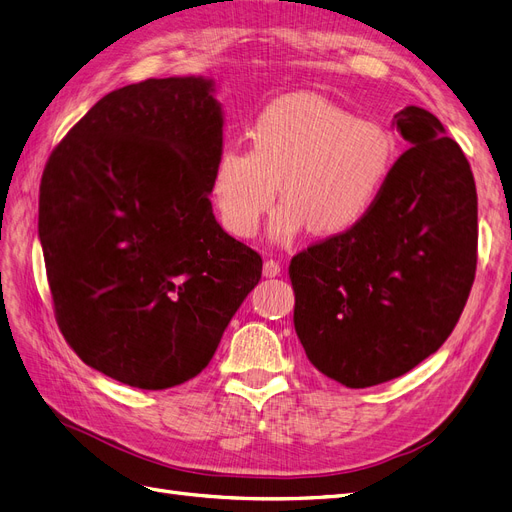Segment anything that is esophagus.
<instances>
[{"instance_id": "obj_1", "label": "esophagus", "mask_w": 512, "mask_h": 512, "mask_svg": "<svg viewBox=\"0 0 512 512\" xmlns=\"http://www.w3.org/2000/svg\"><path fill=\"white\" fill-rule=\"evenodd\" d=\"M262 273H265L267 277H277V275L282 273L280 262H277V260H267L265 267H262Z\"/></svg>"}]
</instances>
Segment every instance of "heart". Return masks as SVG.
Returning a JSON list of instances; mask_svg holds the SVG:
<instances>
[{"instance_id":"b5f03b06","label":"heart","mask_w":512,"mask_h":512,"mask_svg":"<svg viewBox=\"0 0 512 512\" xmlns=\"http://www.w3.org/2000/svg\"><path fill=\"white\" fill-rule=\"evenodd\" d=\"M247 136L252 147L222 149L209 179L215 213L235 237L254 235L280 185L273 239L288 241L307 226L324 237L356 228L378 203L397 151L380 123L318 94L275 98Z\"/></svg>"}]
</instances>
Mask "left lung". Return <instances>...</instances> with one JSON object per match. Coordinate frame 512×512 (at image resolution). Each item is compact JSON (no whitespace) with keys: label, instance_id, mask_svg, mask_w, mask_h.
<instances>
[{"label":"left lung","instance_id":"left-lung-1","mask_svg":"<svg viewBox=\"0 0 512 512\" xmlns=\"http://www.w3.org/2000/svg\"><path fill=\"white\" fill-rule=\"evenodd\" d=\"M395 126L412 147L393 164L374 209L288 267L307 359L348 389L404 376L436 352L476 275L470 162L425 108L406 106Z\"/></svg>","mask_w":512,"mask_h":512}]
</instances>
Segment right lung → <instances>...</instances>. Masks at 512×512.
<instances>
[{
	"mask_svg": "<svg viewBox=\"0 0 512 512\" xmlns=\"http://www.w3.org/2000/svg\"><path fill=\"white\" fill-rule=\"evenodd\" d=\"M196 76L111 91L61 138L38 232L57 327L79 359L145 391L192 380L262 258L215 222L222 108Z\"/></svg>",
	"mask_w": 512,
	"mask_h": 512,
	"instance_id": "obj_1",
	"label": "right lung"
}]
</instances>
